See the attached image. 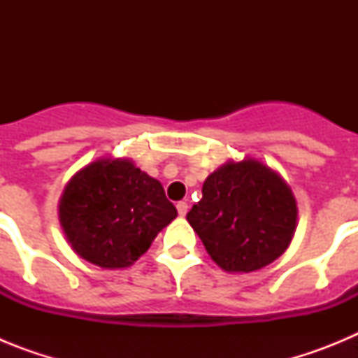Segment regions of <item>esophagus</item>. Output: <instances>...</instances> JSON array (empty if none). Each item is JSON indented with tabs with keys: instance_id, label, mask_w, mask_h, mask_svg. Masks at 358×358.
Instances as JSON below:
<instances>
[{
	"instance_id": "obj_1",
	"label": "esophagus",
	"mask_w": 358,
	"mask_h": 358,
	"mask_svg": "<svg viewBox=\"0 0 358 358\" xmlns=\"http://www.w3.org/2000/svg\"><path fill=\"white\" fill-rule=\"evenodd\" d=\"M177 213L181 215V217H185V215L188 213V202H185V201L177 202Z\"/></svg>"
}]
</instances>
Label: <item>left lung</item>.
Instances as JSON below:
<instances>
[{
    "mask_svg": "<svg viewBox=\"0 0 358 358\" xmlns=\"http://www.w3.org/2000/svg\"><path fill=\"white\" fill-rule=\"evenodd\" d=\"M186 220L218 267L252 273L289 248L297 206L289 185L264 163L227 161L208 176Z\"/></svg>",
    "mask_w": 358,
    "mask_h": 358,
    "instance_id": "obj_1",
    "label": "left lung"
}]
</instances>
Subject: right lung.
<instances>
[{
  "label": "right lung",
  "mask_w": 358,
  "mask_h": 358,
  "mask_svg": "<svg viewBox=\"0 0 358 358\" xmlns=\"http://www.w3.org/2000/svg\"><path fill=\"white\" fill-rule=\"evenodd\" d=\"M177 217L161 182L129 159H98L71 177L59 218L73 251L102 268L134 264Z\"/></svg>",
  "instance_id": "obj_1"
}]
</instances>
